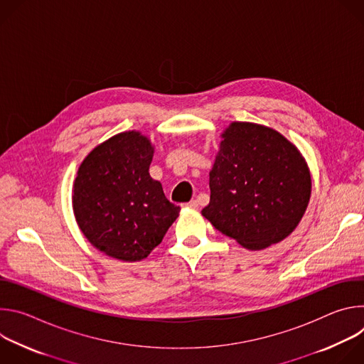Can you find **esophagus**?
Segmentation results:
<instances>
[{
	"instance_id": "1",
	"label": "esophagus",
	"mask_w": 364,
	"mask_h": 364,
	"mask_svg": "<svg viewBox=\"0 0 364 364\" xmlns=\"http://www.w3.org/2000/svg\"><path fill=\"white\" fill-rule=\"evenodd\" d=\"M186 207H187V209L196 210V209H197V207H198V203H197V200H191V201H188V203L186 204Z\"/></svg>"
}]
</instances>
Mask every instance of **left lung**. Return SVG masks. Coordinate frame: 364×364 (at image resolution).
Segmentation results:
<instances>
[{"label":"left lung","instance_id":"left-lung-1","mask_svg":"<svg viewBox=\"0 0 364 364\" xmlns=\"http://www.w3.org/2000/svg\"><path fill=\"white\" fill-rule=\"evenodd\" d=\"M210 171V203L201 215L249 250L288 237L311 197V174L299 149L278 131L232 122Z\"/></svg>","mask_w":364,"mask_h":364}]
</instances>
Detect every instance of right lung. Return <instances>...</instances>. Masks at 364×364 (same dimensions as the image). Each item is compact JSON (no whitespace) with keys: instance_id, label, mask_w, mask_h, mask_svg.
Wrapping results in <instances>:
<instances>
[{"instance_id":"right-lung-1","label":"right lung","mask_w":364,"mask_h":364,"mask_svg":"<svg viewBox=\"0 0 364 364\" xmlns=\"http://www.w3.org/2000/svg\"><path fill=\"white\" fill-rule=\"evenodd\" d=\"M152 157L148 136L125 131L95 146L73 181L79 229L93 247L118 261H142L180 213L149 176Z\"/></svg>"}]
</instances>
